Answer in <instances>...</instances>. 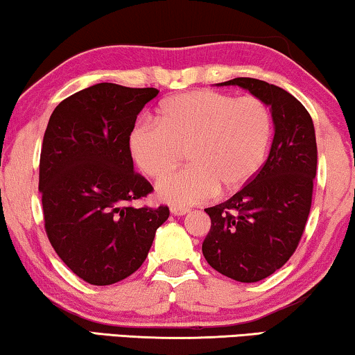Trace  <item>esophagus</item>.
<instances>
[{"mask_svg":"<svg viewBox=\"0 0 355 355\" xmlns=\"http://www.w3.org/2000/svg\"><path fill=\"white\" fill-rule=\"evenodd\" d=\"M171 213L174 214V216H184L186 213H189V209L187 208H179V207H173L171 208Z\"/></svg>","mask_w":355,"mask_h":355,"instance_id":"34e87169","label":"esophagus"}]
</instances>
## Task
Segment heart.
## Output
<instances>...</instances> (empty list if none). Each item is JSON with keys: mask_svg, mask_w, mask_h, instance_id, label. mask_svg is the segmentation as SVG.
<instances>
[{"mask_svg": "<svg viewBox=\"0 0 355 355\" xmlns=\"http://www.w3.org/2000/svg\"><path fill=\"white\" fill-rule=\"evenodd\" d=\"M270 136L269 107L258 97L200 89L169 99L162 121H137L130 147L152 178L176 166L187 150L190 165L163 176L157 192L165 202L190 207L246 186L263 166Z\"/></svg>", "mask_w": 355, "mask_h": 355, "instance_id": "1", "label": "heart"}]
</instances>
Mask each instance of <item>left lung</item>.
Returning a JSON list of instances; mask_svg holds the SVG:
<instances>
[{
	"instance_id": "left-lung-1",
	"label": "left lung",
	"mask_w": 355,
	"mask_h": 355,
	"mask_svg": "<svg viewBox=\"0 0 355 355\" xmlns=\"http://www.w3.org/2000/svg\"><path fill=\"white\" fill-rule=\"evenodd\" d=\"M220 86L248 89L270 107L274 141L258 174L227 202L207 208L211 229L202 251L208 264L229 279L253 284L291 258L311 211L317 171L314 123L290 92L256 78Z\"/></svg>"
}]
</instances>
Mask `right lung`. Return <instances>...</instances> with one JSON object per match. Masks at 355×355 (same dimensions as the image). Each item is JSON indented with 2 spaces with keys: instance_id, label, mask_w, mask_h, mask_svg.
Wrapping results in <instances>:
<instances>
[{
  "instance_id": "add662e5",
  "label": "right lung",
  "mask_w": 355,
  "mask_h": 355,
  "mask_svg": "<svg viewBox=\"0 0 355 355\" xmlns=\"http://www.w3.org/2000/svg\"><path fill=\"white\" fill-rule=\"evenodd\" d=\"M155 88L99 83L55 107L43 137L44 229L67 267L91 285L116 284L146 261L168 207L135 208L153 187L135 171L130 136Z\"/></svg>"
}]
</instances>
